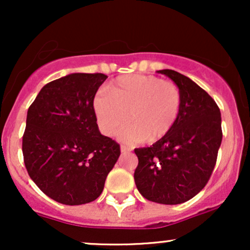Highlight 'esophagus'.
<instances>
[{"label": "esophagus", "mask_w": 250, "mask_h": 250, "mask_svg": "<svg viewBox=\"0 0 250 250\" xmlns=\"http://www.w3.org/2000/svg\"><path fill=\"white\" fill-rule=\"evenodd\" d=\"M121 151L122 153H129V151H131V148L127 147V146H121Z\"/></svg>", "instance_id": "obj_1"}]
</instances>
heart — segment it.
I'll list each match as a JSON object with an SVG mask.
<instances>
[{
  "label": "heart",
  "instance_id": "heart-1",
  "mask_svg": "<svg viewBox=\"0 0 250 250\" xmlns=\"http://www.w3.org/2000/svg\"><path fill=\"white\" fill-rule=\"evenodd\" d=\"M182 96L174 82L153 75H123L109 84L108 93L101 91L94 99V110L102 133L121 131L127 142L153 143L163 139L179 119Z\"/></svg>",
  "mask_w": 250,
  "mask_h": 250
}]
</instances>
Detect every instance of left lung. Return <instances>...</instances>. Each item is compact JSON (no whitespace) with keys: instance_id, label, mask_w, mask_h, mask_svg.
<instances>
[{"instance_id":"1","label":"left lung","mask_w":250,"mask_h":250,"mask_svg":"<svg viewBox=\"0 0 250 250\" xmlns=\"http://www.w3.org/2000/svg\"><path fill=\"white\" fill-rule=\"evenodd\" d=\"M157 73L179 87L182 105L167 136L134 150L139 159L135 185L151 202L180 205L199 194L210 179L222 141L221 113L211 96L189 77L170 69Z\"/></svg>"}]
</instances>
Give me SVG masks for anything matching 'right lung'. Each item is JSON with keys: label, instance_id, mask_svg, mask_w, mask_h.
<instances>
[{"label": "right lung", "instance_id": "1", "mask_svg": "<svg viewBox=\"0 0 250 250\" xmlns=\"http://www.w3.org/2000/svg\"><path fill=\"white\" fill-rule=\"evenodd\" d=\"M70 74L44 85L31 103L22 139L30 179L50 199L68 206L96 200L121 150L97 127L94 97L107 79Z\"/></svg>", "mask_w": 250, "mask_h": 250}]
</instances>
